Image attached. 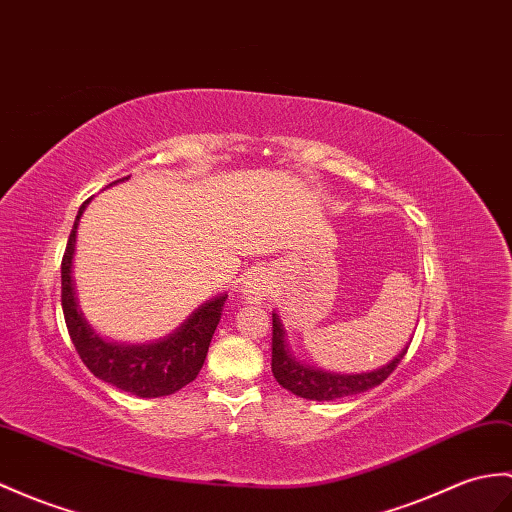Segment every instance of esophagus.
<instances>
[{"mask_svg":"<svg viewBox=\"0 0 512 512\" xmlns=\"http://www.w3.org/2000/svg\"><path fill=\"white\" fill-rule=\"evenodd\" d=\"M242 294H244L246 299L251 301V303L264 301L266 296L270 294V281H268V277H266V272H261V270L248 272V275H246L244 281H242Z\"/></svg>","mask_w":512,"mask_h":512,"instance_id":"34e87169","label":"esophagus"}]
</instances>
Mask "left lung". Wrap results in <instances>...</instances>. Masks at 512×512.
Segmentation results:
<instances>
[{
	"label": "left lung",
	"mask_w": 512,
	"mask_h": 512,
	"mask_svg": "<svg viewBox=\"0 0 512 512\" xmlns=\"http://www.w3.org/2000/svg\"><path fill=\"white\" fill-rule=\"evenodd\" d=\"M406 351L408 347H403L388 364L375 368L371 373L347 375L323 371V368L310 366L296 358L279 314L272 312V375H275V379L285 390L294 392L296 397L312 401H334L371 390L395 371V366L403 360Z\"/></svg>",
	"instance_id": "1"
}]
</instances>
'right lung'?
<instances>
[{
  "label": "right lung",
  "instance_id": "obj_1",
  "mask_svg": "<svg viewBox=\"0 0 512 512\" xmlns=\"http://www.w3.org/2000/svg\"><path fill=\"white\" fill-rule=\"evenodd\" d=\"M126 178H120V181H126ZM89 202L91 198L82 202V207L78 209L61 266L63 314L71 342H74L80 360L102 382L146 399L172 395V392L181 390L198 377L207 358L213 331H216L220 323V312L224 301H227V294L213 296L211 301L202 303L172 334L159 340L126 344L102 338L80 310L74 281L78 224Z\"/></svg>",
  "mask_w": 512,
  "mask_h": 512
}]
</instances>
